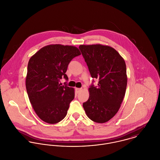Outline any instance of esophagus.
I'll list each match as a JSON object with an SVG mask.
<instances>
[{
  "instance_id": "1",
  "label": "esophagus",
  "mask_w": 160,
  "mask_h": 160,
  "mask_svg": "<svg viewBox=\"0 0 160 160\" xmlns=\"http://www.w3.org/2000/svg\"><path fill=\"white\" fill-rule=\"evenodd\" d=\"M75 90H76V94H78L79 92H81V88H76Z\"/></svg>"
}]
</instances>
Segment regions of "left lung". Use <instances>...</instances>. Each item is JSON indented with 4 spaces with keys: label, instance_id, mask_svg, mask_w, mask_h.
Returning <instances> with one entry per match:
<instances>
[{
    "label": "left lung",
    "instance_id": "obj_1",
    "mask_svg": "<svg viewBox=\"0 0 160 160\" xmlns=\"http://www.w3.org/2000/svg\"><path fill=\"white\" fill-rule=\"evenodd\" d=\"M92 78L98 86L89 88V99L83 103L87 116L105 123L118 111L125 94L127 76L123 58L114 48L100 44L79 47Z\"/></svg>",
    "mask_w": 160,
    "mask_h": 160
}]
</instances>
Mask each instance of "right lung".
<instances>
[{"mask_svg": "<svg viewBox=\"0 0 160 160\" xmlns=\"http://www.w3.org/2000/svg\"><path fill=\"white\" fill-rule=\"evenodd\" d=\"M81 54L74 46L59 44L45 46L33 55L28 63L25 85L28 98L37 115L43 121L54 124L66 115L74 89L60 86L69 63Z\"/></svg>", "mask_w": 160, "mask_h": 160, "instance_id": "add662e5", "label": "right lung"}]
</instances>
